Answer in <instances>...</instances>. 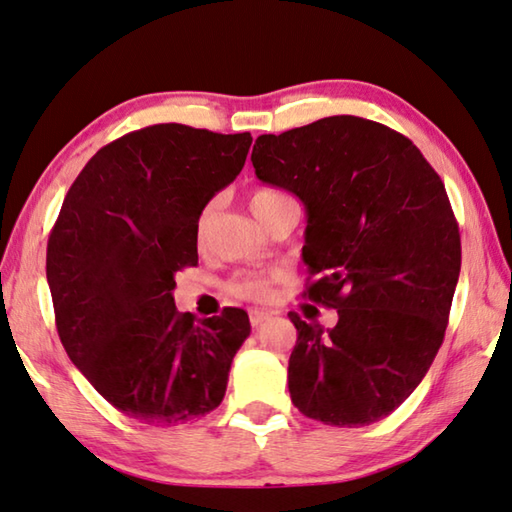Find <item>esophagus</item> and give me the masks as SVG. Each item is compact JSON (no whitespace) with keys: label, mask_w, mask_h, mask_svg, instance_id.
<instances>
[{"label":"esophagus","mask_w":512,"mask_h":512,"mask_svg":"<svg viewBox=\"0 0 512 512\" xmlns=\"http://www.w3.org/2000/svg\"><path fill=\"white\" fill-rule=\"evenodd\" d=\"M267 320H270V313H265V311H251V313H249L251 326H261V324L267 322Z\"/></svg>","instance_id":"1"}]
</instances>
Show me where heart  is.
<instances>
[{
	"label": "heart",
	"instance_id": "b5f03b06",
	"mask_svg": "<svg viewBox=\"0 0 512 512\" xmlns=\"http://www.w3.org/2000/svg\"><path fill=\"white\" fill-rule=\"evenodd\" d=\"M292 199L288 192H283L279 188H270V186H261V188H254L251 190L249 195V206H251V213H254L256 217L263 215L267 211H272V208L281 206V204H290ZM211 204H208L204 211H201L199 220H197V233L201 236L204 233V226L208 222V215H211ZM270 286L272 281L267 279V276H261V274H242L238 276V279H233L229 283V290L233 292L236 297H242V299H251V301H261L265 299L267 295H270Z\"/></svg>",
	"mask_w": 512,
	"mask_h": 512
}]
</instances>
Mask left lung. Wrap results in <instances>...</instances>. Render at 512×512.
Segmentation results:
<instances>
[{"label": "left lung", "instance_id": "obj_1", "mask_svg": "<svg viewBox=\"0 0 512 512\" xmlns=\"http://www.w3.org/2000/svg\"><path fill=\"white\" fill-rule=\"evenodd\" d=\"M256 177L306 206L304 295L338 311L290 320L292 404L331 426H367L410 397L445 340L460 233L445 183L406 136L356 115L265 133Z\"/></svg>", "mask_w": 512, "mask_h": 512}]
</instances>
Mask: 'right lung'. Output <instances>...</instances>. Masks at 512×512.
<instances>
[{"instance_id": "1", "label": "right lung", "mask_w": 512, "mask_h": 512, "mask_svg": "<svg viewBox=\"0 0 512 512\" xmlns=\"http://www.w3.org/2000/svg\"><path fill=\"white\" fill-rule=\"evenodd\" d=\"M251 133L154 124L108 142L67 190L47 283L67 356L108 404L154 426L224 399L251 331L242 308L197 322L172 292L197 265V220L245 165Z\"/></svg>"}]
</instances>
